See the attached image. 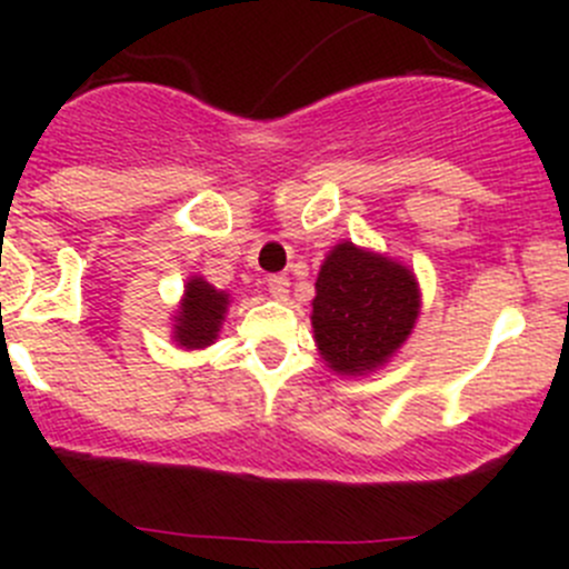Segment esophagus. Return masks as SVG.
Here are the masks:
<instances>
[{"instance_id": "34e87169", "label": "esophagus", "mask_w": 569, "mask_h": 569, "mask_svg": "<svg viewBox=\"0 0 569 569\" xmlns=\"http://www.w3.org/2000/svg\"><path fill=\"white\" fill-rule=\"evenodd\" d=\"M289 278L286 274H267V291L272 297H278V300H283L286 295H289Z\"/></svg>"}]
</instances>
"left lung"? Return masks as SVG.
<instances>
[{"label":"left lung","instance_id":"left-lung-1","mask_svg":"<svg viewBox=\"0 0 569 569\" xmlns=\"http://www.w3.org/2000/svg\"><path fill=\"white\" fill-rule=\"evenodd\" d=\"M418 317L410 269L377 252L338 244L321 263L313 332L321 358L338 375L377 369L407 341Z\"/></svg>","mask_w":569,"mask_h":569}]
</instances>
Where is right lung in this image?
I'll return each mask as SVG.
<instances>
[{
	"label": "right lung",
	"instance_id": "add662e5",
	"mask_svg": "<svg viewBox=\"0 0 569 569\" xmlns=\"http://www.w3.org/2000/svg\"><path fill=\"white\" fill-rule=\"evenodd\" d=\"M226 308V291H217L203 278H192L187 283V295H183L181 311L176 319V341L187 349L209 347L220 332Z\"/></svg>",
	"mask_w": 569,
	"mask_h": 569
}]
</instances>
